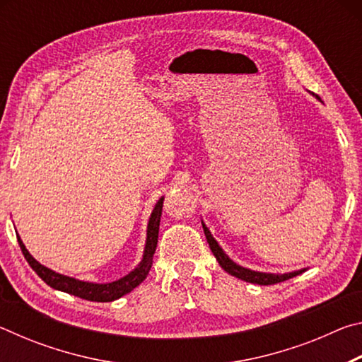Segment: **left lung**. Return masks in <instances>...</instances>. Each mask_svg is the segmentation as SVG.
Wrapping results in <instances>:
<instances>
[{"mask_svg":"<svg viewBox=\"0 0 362 362\" xmlns=\"http://www.w3.org/2000/svg\"><path fill=\"white\" fill-rule=\"evenodd\" d=\"M203 228H204L206 240H207V243H209V247L212 250V254L216 255V259L218 260L220 267H222L226 273H230L231 276L240 278L243 281H246V283L260 284V286H272V284H276V283H283V281L297 276V274L303 272V269H300V272H292V273H284V274H272V273H259V272H252V269L243 268V267L236 265L235 262L228 259V255L223 252L222 247H220L217 241L214 240L211 231L207 230V226L204 223H203Z\"/></svg>","mask_w":362,"mask_h":362,"instance_id":"1","label":"left lung"}]
</instances>
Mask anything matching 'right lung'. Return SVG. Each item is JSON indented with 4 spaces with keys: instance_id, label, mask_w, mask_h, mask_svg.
I'll return each instance as SVG.
<instances>
[{
    "instance_id": "1",
    "label": "right lung",
    "mask_w": 362,
    "mask_h": 362,
    "mask_svg": "<svg viewBox=\"0 0 362 362\" xmlns=\"http://www.w3.org/2000/svg\"><path fill=\"white\" fill-rule=\"evenodd\" d=\"M163 201L164 198L159 199L155 206V209L151 212V217L148 222V231H146V244H145V254H144L142 262H140V265L134 269V272L127 274V276L115 281V283L94 284V283H84V281H78L75 278L64 276V274L52 272V269H49L45 265H41V263L36 262L33 257L28 254V250L25 249V246H23V243L19 236H17V241H19L22 254L27 259L28 265L32 267L33 272L38 274V276L45 281L47 286H51L52 289L71 293V296L89 300V302H113V300L126 296V293H129L132 289H136V287L146 278V274L150 273V268L153 263V254H155L156 244H158L159 220H161Z\"/></svg>"
}]
</instances>
